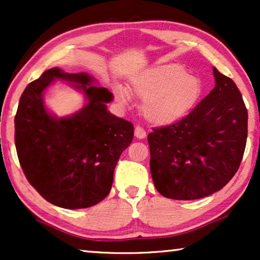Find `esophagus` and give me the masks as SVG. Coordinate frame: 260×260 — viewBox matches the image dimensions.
<instances>
[{"mask_svg": "<svg viewBox=\"0 0 260 260\" xmlns=\"http://www.w3.org/2000/svg\"><path fill=\"white\" fill-rule=\"evenodd\" d=\"M145 136H147V134H145L143 127L140 125H136V127H135V137L138 138V140H143V138H145Z\"/></svg>", "mask_w": 260, "mask_h": 260, "instance_id": "obj_1", "label": "esophagus"}]
</instances>
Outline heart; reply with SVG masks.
Masks as SVG:
<instances>
[{
    "label": "heart",
    "mask_w": 260,
    "mask_h": 260,
    "mask_svg": "<svg viewBox=\"0 0 260 260\" xmlns=\"http://www.w3.org/2000/svg\"><path fill=\"white\" fill-rule=\"evenodd\" d=\"M131 88L142 99V113L149 123L167 126L182 119L200 98L202 87L198 77L188 74L180 63L161 62L131 78ZM120 104L131 101L122 85L113 88Z\"/></svg>",
    "instance_id": "b5f03b06"
}]
</instances>
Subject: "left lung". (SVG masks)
I'll return each mask as SVG.
<instances>
[{
  "mask_svg": "<svg viewBox=\"0 0 260 260\" xmlns=\"http://www.w3.org/2000/svg\"><path fill=\"white\" fill-rule=\"evenodd\" d=\"M215 86L189 115L148 135L150 172L165 198L195 200L230 182L247 140V110L237 85L213 67Z\"/></svg>",
  "mask_w": 260,
  "mask_h": 260,
  "instance_id": "left-lung-1",
  "label": "left lung"
}]
</instances>
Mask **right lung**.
<instances>
[{"label":"right lung","mask_w":260,"mask_h":260,"mask_svg":"<svg viewBox=\"0 0 260 260\" xmlns=\"http://www.w3.org/2000/svg\"><path fill=\"white\" fill-rule=\"evenodd\" d=\"M56 80L83 93L85 104L58 117L44 103V91ZM113 94L85 72L45 71L24 88L15 116V145L28 182L45 200L61 208L97 205L108 197L113 172L134 138V125L110 113Z\"/></svg>","instance_id":"obj_1"}]
</instances>
